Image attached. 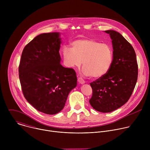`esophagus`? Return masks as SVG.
I'll use <instances>...</instances> for the list:
<instances>
[{
    "label": "esophagus",
    "mask_w": 150,
    "mask_h": 150,
    "mask_svg": "<svg viewBox=\"0 0 150 150\" xmlns=\"http://www.w3.org/2000/svg\"><path fill=\"white\" fill-rule=\"evenodd\" d=\"M78 81L79 82V83H81V84H83V83H84L85 82V81H84V79H82L81 77H79V78H78Z\"/></svg>",
    "instance_id": "34e87169"
}]
</instances>
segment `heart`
Instances as JSON below:
<instances>
[{
    "label": "heart",
    "instance_id": "obj_1",
    "mask_svg": "<svg viewBox=\"0 0 150 150\" xmlns=\"http://www.w3.org/2000/svg\"><path fill=\"white\" fill-rule=\"evenodd\" d=\"M72 49L64 46L63 60L69 68L79 67L82 62L84 74L98 78L108 73L113 60V49L108 43L90 38L73 41Z\"/></svg>",
    "mask_w": 150,
    "mask_h": 150
}]
</instances>
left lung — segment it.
<instances>
[{"label":"left lung","mask_w":150,"mask_h":150,"mask_svg":"<svg viewBox=\"0 0 150 150\" xmlns=\"http://www.w3.org/2000/svg\"><path fill=\"white\" fill-rule=\"evenodd\" d=\"M105 32L112 40L113 63L108 73L90 83L93 95L89 101L96 110L109 113L120 108L131 97L138 68L135 52L129 42L118 32Z\"/></svg>","instance_id":"1"}]
</instances>
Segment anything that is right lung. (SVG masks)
Here are the masks:
<instances>
[{
	"label": "right lung",
	"mask_w": 150,
	"mask_h": 150,
	"mask_svg": "<svg viewBox=\"0 0 150 150\" xmlns=\"http://www.w3.org/2000/svg\"><path fill=\"white\" fill-rule=\"evenodd\" d=\"M60 43L59 33L37 35L25 46L19 65L24 97L36 110L47 115L63 109L77 84L75 70L60 63Z\"/></svg>",
	"instance_id": "add662e5"
}]
</instances>
